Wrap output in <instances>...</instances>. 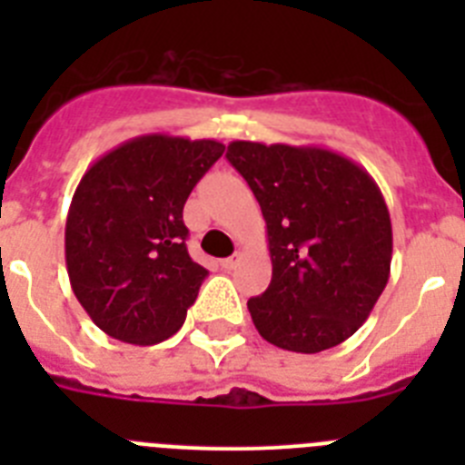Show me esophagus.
<instances>
[{
	"label": "esophagus",
	"instance_id": "obj_1",
	"mask_svg": "<svg viewBox=\"0 0 465 465\" xmlns=\"http://www.w3.org/2000/svg\"><path fill=\"white\" fill-rule=\"evenodd\" d=\"M237 261H240V258L237 256H230V258H223V261H221V268H225V270H232L237 265Z\"/></svg>",
	"mask_w": 465,
	"mask_h": 465
}]
</instances>
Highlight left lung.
<instances>
[{"instance_id": "obj_1", "label": "left lung", "mask_w": 465, "mask_h": 465, "mask_svg": "<svg viewBox=\"0 0 465 465\" xmlns=\"http://www.w3.org/2000/svg\"><path fill=\"white\" fill-rule=\"evenodd\" d=\"M268 225L272 282L246 302L262 340L316 354L351 338L391 272L384 195L354 160L319 146L230 142Z\"/></svg>"}]
</instances>
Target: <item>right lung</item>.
I'll use <instances>...</instances> for the list:
<instances>
[{"label": "right lung", "mask_w": 465, "mask_h": 465, "mask_svg": "<svg viewBox=\"0 0 465 465\" xmlns=\"http://www.w3.org/2000/svg\"><path fill=\"white\" fill-rule=\"evenodd\" d=\"M223 151L213 139L143 134L88 167L69 204L64 261L106 335L149 347L183 326L207 277L188 256L183 204Z\"/></svg>", "instance_id": "1"}]
</instances>
